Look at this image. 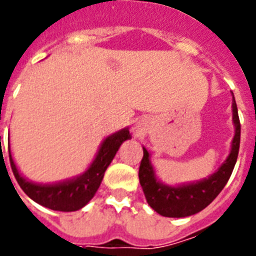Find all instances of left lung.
I'll use <instances>...</instances> for the list:
<instances>
[{
	"mask_svg": "<svg viewBox=\"0 0 256 256\" xmlns=\"http://www.w3.org/2000/svg\"><path fill=\"white\" fill-rule=\"evenodd\" d=\"M232 108H234V122L236 126L232 150L224 164L208 180L180 187L165 186L156 180L154 169L148 160L150 155L148 150L144 148V158L141 160L138 170L140 183H141L148 205L156 212H159L160 216H169V218H183V216H194L196 212L205 209L220 194L222 190L224 188L237 162L240 150V136H241V124H240L234 97Z\"/></svg>",
	"mask_w": 256,
	"mask_h": 256,
	"instance_id": "1",
	"label": "left lung"
}]
</instances>
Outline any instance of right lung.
I'll return each mask as SVG.
<instances>
[{
  "label": "right lung",
  "instance_id": "add662e5",
  "mask_svg": "<svg viewBox=\"0 0 256 256\" xmlns=\"http://www.w3.org/2000/svg\"><path fill=\"white\" fill-rule=\"evenodd\" d=\"M130 137L128 130H123L108 137L101 144L100 151L88 170L80 177L68 182L58 183V184H44V186L28 182L19 174L8 151L11 169L19 186L32 200L58 212H76L84 206L94 198L100 187L108 164L114 159L120 144Z\"/></svg>",
  "mask_w": 256,
  "mask_h": 256
}]
</instances>
